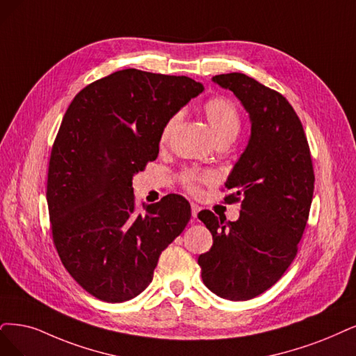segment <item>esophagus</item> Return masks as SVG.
<instances>
[{
  "instance_id": "34e87169",
  "label": "esophagus",
  "mask_w": 356,
  "mask_h": 356,
  "mask_svg": "<svg viewBox=\"0 0 356 356\" xmlns=\"http://www.w3.org/2000/svg\"><path fill=\"white\" fill-rule=\"evenodd\" d=\"M191 209H192V217L196 218V216H198V213L201 211V207L196 204H191Z\"/></svg>"
}]
</instances>
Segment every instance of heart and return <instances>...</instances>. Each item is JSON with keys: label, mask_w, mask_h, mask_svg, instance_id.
I'll list each match as a JSON object with an SVG mask.
<instances>
[{"label": "heart", "mask_w": 356, "mask_h": 356, "mask_svg": "<svg viewBox=\"0 0 356 356\" xmlns=\"http://www.w3.org/2000/svg\"><path fill=\"white\" fill-rule=\"evenodd\" d=\"M202 110L217 142L233 140L236 136H238L241 130V114L238 108H236L233 101L225 97H216V98L208 99L202 105ZM180 118H181V113H176L164 123L160 134L161 143L168 142L171 135L175 134ZM180 180L183 183V186L195 193L200 191L202 183L211 180V175L196 168H188L180 175Z\"/></svg>", "instance_id": "1"}]
</instances>
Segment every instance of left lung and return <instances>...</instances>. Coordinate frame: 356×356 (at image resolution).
<instances>
[{
	"label": "left lung",
	"instance_id": "1",
	"mask_svg": "<svg viewBox=\"0 0 356 356\" xmlns=\"http://www.w3.org/2000/svg\"><path fill=\"white\" fill-rule=\"evenodd\" d=\"M213 81L239 98L251 120V138L226 181L234 192L225 202L242 201L241 216L226 221L208 209L198 214L213 234V246L198 264L213 293L248 300L277 283L293 262L315 176L304 127L282 94L243 73Z\"/></svg>",
	"mask_w": 356,
	"mask_h": 356
}]
</instances>
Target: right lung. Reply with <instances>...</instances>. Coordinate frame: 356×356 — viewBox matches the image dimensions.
<instances>
[{
    "label": "right lung",
    "mask_w": 356,
    "mask_h": 356,
    "mask_svg": "<svg viewBox=\"0 0 356 356\" xmlns=\"http://www.w3.org/2000/svg\"><path fill=\"white\" fill-rule=\"evenodd\" d=\"M202 90L186 76L126 69L83 88L65 111L49 158L48 213L63 266L92 296H138L185 230L183 196L140 213L131 179L156 158L164 123Z\"/></svg>",
    "instance_id": "1"
}]
</instances>
